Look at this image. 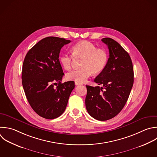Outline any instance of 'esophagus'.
<instances>
[{
	"instance_id": "34e87169",
	"label": "esophagus",
	"mask_w": 157,
	"mask_h": 157,
	"mask_svg": "<svg viewBox=\"0 0 157 157\" xmlns=\"http://www.w3.org/2000/svg\"><path fill=\"white\" fill-rule=\"evenodd\" d=\"M75 85L76 86H77V85H81V83H78V82H75Z\"/></svg>"
}]
</instances>
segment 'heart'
<instances>
[{"label": "heart", "instance_id": "b5f03b06", "mask_svg": "<svg viewBox=\"0 0 157 157\" xmlns=\"http://www.w3.org/2000/svg\"><path fill=\"white\" fill-rule=\"evenodd\" d=\"M72 55L63 53L59 56V62L62 67L69 71L71 69L73 56L75 58H82L81 69H75L66 75L68 80L78 83L86 81L92 73L94 75L101 73L106 67L109 55L104 48H97L88 41L80 42L71 48Z\"/></svg>", "mask_w": 157, "mask_h": 157}]
</instances>
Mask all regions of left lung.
Returning a JSON list of instances; mask_svg holds the SVG:
<instances>
[{"instance_id": "8db88e82", "label": "left lung", "mask_w": 157, "mask_h": 157, "mask_svg": "<svg viewBox=\"0 0 157 157\" xmlns=\"http://www.w3.org/2000/svg\"><path fill=\"white\" fill-rule=\"evenodd\" d=\"M109 50L105 69L95 78L99 86L86 85L85 105L88 113L94 118L105 121L118 114L124 107L134 82V72L129 54L115 40L103 38Z\"/></svg>"}]
</instances>
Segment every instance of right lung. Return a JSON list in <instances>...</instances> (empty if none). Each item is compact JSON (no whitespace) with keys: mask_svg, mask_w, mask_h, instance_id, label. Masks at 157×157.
I'll use <instances>...</instances> for the list:
<instances>
[{"mask_svg":"<svg viewBox=\"0 0 157 157\" xmlns=\"http://www.w3.org/2000/svg\"><path fill=\"white\" fill-rule=\"evenodd\" d=\"M70 42L56 37L44 38L29 50L23 62L21 78L26 98L35 112L46 119L56 118L64 112L75 87L73 81L61 83L64 74L59 53Z\"/></svg>","mask_w":157,"mask_h":157,"instance_id":"obj_1","label":"right lung"}]
</instances>
